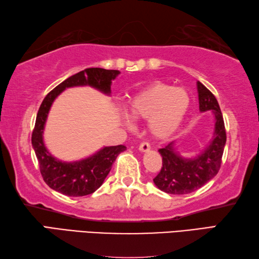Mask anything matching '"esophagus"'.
Masks as SVG:
<instances>
[{"mask_svg": "<svg viewBox=\"0 0 259 259\" xmlns=\"http://www.w3.org/2000/svg\"><path fill=\"white\" fill-rule=\"evenodd\" d=\"M150 149V145L149 143H147V141H144V143H141L139 146V150L141 153H146V151H148Z\"/></svg>", "mask_w": 259, "mask_h": 259, "instance_id": "1", "label": "esophagus"}]
</instances>
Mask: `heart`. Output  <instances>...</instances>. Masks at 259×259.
Instances as JSON below:
<instances>
[{
    "instance_id": "b5f03b06",
    "label": "heart",
    "mask_w": 259,
    "mask_h": 259,
    "mask_svg": "<svg viewBox=\"0 0 259 259\" xmlns=\"http://www.w3.org/2000/svg\"><path fill=\"white\" fill-rule=\"evenodd\" d=\"M191 104L185 89L155 83L130 101L129 112L135 120H148V128L155 138L166 139L183 122ZM125 124L131 126L128 120Z\"/></svg>"
}]
</instances>
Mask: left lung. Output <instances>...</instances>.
Listing matches in <instances>:
<instances>
[{
    "label": "left lung",
    "mask_w": 259,
    "mask_h": 259,
    "mask_svg": "<svg viewBox=\"0 0 259 259\" xmlns=\"http://www.w3.org/2000/svg\"><path fill=\"white\" fill-rule=\"evenodd\" d=\"M196 86L200 111H211L214 115L213 137L204 150L193 158H184L177 153L175 141L158 150L163 157V166L154 179V183L168 194L192 193L213 179L221 166L227 140L224 116L215 96L201 82H197Z\"/></svg>",
    "instance_id": "left-lung-1"
}]
</instances>
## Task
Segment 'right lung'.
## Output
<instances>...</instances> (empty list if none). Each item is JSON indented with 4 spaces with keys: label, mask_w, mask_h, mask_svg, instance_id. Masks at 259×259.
<instances>
[{
    "label": "right lung",
    "mask_w": 259,
    "mask_h": 259,
    "mask_svg": "<svg viewBox=\"0 0 259 259\" xmlns=\"http://www.w3.org/2000/svg\"><path fill=\"white\" fill-rule=\"evenodd\" d=\"M120 74L119 70L104 68H86L70 76L63 83L50 91L40 105L31 143L37 156L40 173L50 189L68 196H84L92 194L103 184L105 177L120 153L126 149L123 145L103 147L98 153L88 158L66 163L58 160L49 153L44 144V130L46 120L55 99L68 88L74 86H92L104 94H111V83Z\"/></svg>",
    "instance_id": "obj_1"
}]
</instances>
